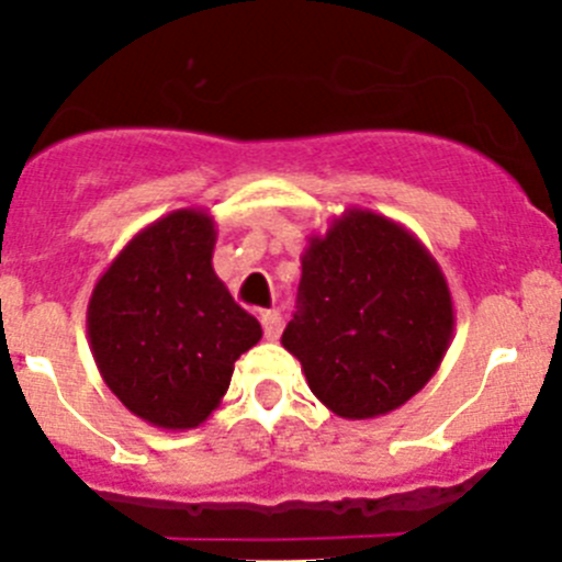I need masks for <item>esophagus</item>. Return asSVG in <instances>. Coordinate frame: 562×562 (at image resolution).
<instances>
[{"label":"esophagus","instance_id":"34e87169","mask_svg":"<svg viewBox=\"0 0 562 562\" xmlns=\"http://www.w3.org/2000/svg\"><path fill=\"white\" fill-rule=\"evenodd\" d=\"M260 323H263L266 339H271V342H274L282 331V315L277 313V310H263V313H260Z\"/></svg>","mask_w":562,"mask_h":562}]
</instances>
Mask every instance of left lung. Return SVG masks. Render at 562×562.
<instances>
[{
  "mask_svg": "<svg viewBox=\"0 0 562 562\" xmlns=\"http://www.w3.org/2000/svg\"><path fill=\"white\" fill-rule=\"evenodd\" d=\"M451 337L449 282L405 225L345 209L310 236L282 348L328 411L350 422L396 411L438 372Z\"/></svg>",
  "mask_w": 562,
  "mask_h": 562,
  "instance_id": "1",
  "label": "left lung"
}]
</instances>
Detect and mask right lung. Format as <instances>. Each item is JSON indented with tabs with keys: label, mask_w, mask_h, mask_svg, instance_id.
<instances>
[{
	"label": "right lung",
	"mask_w": 562,
	"mask_h": 562,
	"mask_svg": "<svg viewBox=\"0 0 562 562\" xmlns=\"http://www.w3.org/2000/svg\"><path fill=\"white\" fill-rule=\"evenodd\" d=\"M206 209H176L124 245L94 285L87 334L105 386L160 429H195L217 411L234 364L263 337L214 274Z\"/></svg>",
	"instance_id": "add662e5"
}]
</instances>
